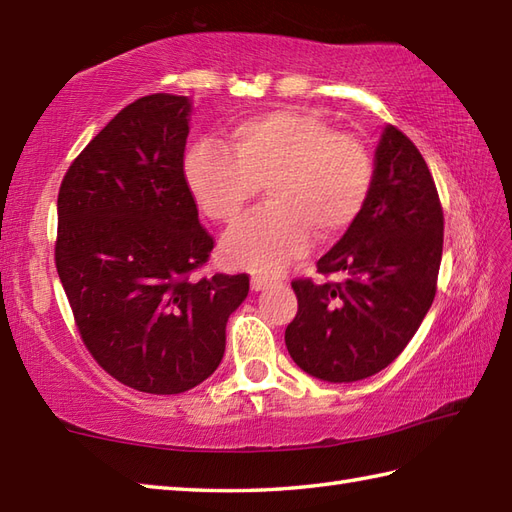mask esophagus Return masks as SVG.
<instances>
[{
  "instance_id": "1",
  "label": "esophagus",
  "mask_w": 512,
  "mask_h": 512,
  "mask_svg": "<svg viewBox=\"0 0 512 512\" xmlns=\"http://www.w3.org/2000/svg\"><path fill=\"white\" fill-rule=\"evenodd\" d=\"M268 286H270V279L268 277H262V275L250 277V288H253V290H264Z\"/></svg>"
}]
</instances>
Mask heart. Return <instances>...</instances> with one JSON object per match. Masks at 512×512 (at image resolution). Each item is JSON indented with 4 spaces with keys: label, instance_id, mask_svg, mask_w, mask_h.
Masks as SVG:
<instances>
[{
    "label": "heart",
    "instance_id": "b5f03b06",
    "mask_svg": "<svg viewBox=\"0 0 512 512\" xmlns=\"http://www.w3.org/2000/svg\"><path fill=\"white\" fill-rule=\"evenodd\" d=\"M228 149L195 143L184 178L202 213L217 224L237 222L262 184L268 204L224 237L228 264L275 273L312 242H330L363 213L376 162L361 138L334 132L308 110H275L239 121Z\"/></svg>",
    "mask_w": 512,
    "mask_h": 512
}]
</instances>
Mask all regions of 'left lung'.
I'll list each match as a JSON object with an SVG mask.
<instances>
[{
    "label": "left lung",
    "instance_id": "1",
    "mask_svg": "<svg viewBox=\"0 0 512 512\" xmlns=\"http://www.w3.org/2000/svg\"><path fill=\"white\" fill-rule=\"evenodd\" d=\"M444 215L418 147L385 127L363 213L317 262L334 281L292 279L299 310L286 347L303 372L352 383L385 369L405 350L438 290Z\"/></svg>",
    "mask_w": 512,
    "mask_h": 512
}]
</instances>
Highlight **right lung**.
<instances>
[{
	"label": "right lung",
	"instance_id": "1",
	"mask_svg": "<svg viewBox=\"0 0 512 512\" xmlns=\"http://www.w3.org/2000/svg\"><path fill=\"white\" fill-rule=\"evenodd\" d=\"M187 96L123 107L65 171L54 264L83 345L145 394H182L220 365L250 279L195 275L215 246L184 178Z\"/></svg>",
	"mask_w": 512,
	"mask_h": 512
}]
</instances>
